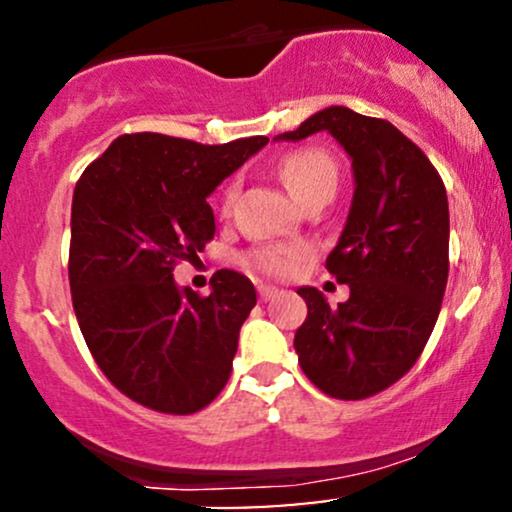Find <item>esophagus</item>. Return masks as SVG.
Listing matches in <instances>:
<instances>
[{"mask_svg":"<svg viewBox=\"0 0 512 512\" xmlns=\"http://www.w3.org/2000/svg\"><path fill=\"white\" fill-rule=\"evenodd\" d=\"M257 296H260L262 303H267V301H272V298L279 296V289H276V286L260 284V286H257Z\"/></svg>","mask_w":512,"mask_h":512,"instance_id":"obj_1","label":"esophagus"}]
</instances>
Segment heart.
Instances as JSON below:
<instances>
[{"mask_svg":"<svg viewBox=\"0 0 512 512\" xmlns=\"http://www.w3.org/2000/svg\"><path fill=\"white\" fill-rule=\"evenodd\" d=\"M279 175L291 195L303 199L320 187H337L339 170L334 158L322 149H298L281 161ZM236 185H228L221 197V211H231L236 199ZM310 248L305 243H264L250 250L248 262L262 274L269 276H289L293 269L308 257Z\"/></svg>","mask_w":512,"mask_h":512,"instance_id":"heart-1","label":"heart"}]
</instances>
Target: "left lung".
I'll list each match as a JSON object with an SVG mask.
<instances>
[{"label":"left lung","instance_id":"left-lung-1","mask_svg":"<svg viewBox=\"0 0 512 512\" xmlns=\"http://www.w3.org/2000/svg\"><path fill=\"white\" fill-rule=\"evenodd\" d=\"M315 132H330L354 168L346 226L327 257V272L351 293L332 308L313 286L298 289L308 317L293 346L325 395L366 399L414 366L436 327L450 269L448 195L424 151L392 122L332 105L276 139Z\"/></svg>","mask_w":512,"mask_h":512}]
</instances>
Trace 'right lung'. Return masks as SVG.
<instances>
[{"label": "right lung", "instance_id": "1", "mask_svg": "<svg viewBox=\"0 0 512 512\" xmlns=\"http://www.w3.org/2000/svg\"><path fill=\"white\" fill-rule=\"evenodd\" d=\"M267 142L209 146L122 134L76 182L69 243L76 320L105 378L144 407L195 414L231 378L255 286L219 269L209 296H199L175 284L173 269L214 238L207 197Z\"/></svg>", "mask_w": 512, "mask_h": 512}]
</instances>
